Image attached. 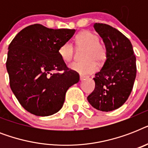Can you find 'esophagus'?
Masks as SVG:
<instances>
[{"label": "esophagus", "instance_id": "34e87169", "mask_svg": "<svg viewBox=\"0 0 148 148\" xmlns=\"http://www.w3.org/2000/svg\"><path fill=\"white\" fill-rule=\"evenodd\" d=\"M87 78H88V77L87 76H83V75H81V76H80V81H84V80H85V79Z\"/></svg>", "mask_w": 148, "mask_h": 148}]
</instances>
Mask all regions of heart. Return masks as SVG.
<instances>
[{
	"mask_svg": "<svg viewBox=\"0 0 148 148\" xmlns=\"http://www.w3.org/2000/svg\"><path fill=\"white\" fill-rule=\"evenodd\" d=\"M99 37L90 31H84L77 38V45L78 47H85L84 53V61L72 62L69 68L72 71L80 74H90L97 69V63H101L106 58V49L101 43ZM59 54L63 60L68 62L74 55V47L71 43L67 42L59 49Z\"/></svg>",
	"mask_w": 148,
	"mask_h": 148,
	"instance_id": "heart-1",
	"label": "heart"
}]
</instances>
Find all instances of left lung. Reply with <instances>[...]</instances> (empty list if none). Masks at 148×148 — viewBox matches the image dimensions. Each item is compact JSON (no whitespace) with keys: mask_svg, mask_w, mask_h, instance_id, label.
<instances>
[{"mask_svg":"<svg viewBox=\"0 0 148 148\" xmlns=\"http://www.w3.org/2000/svg\"><path fill=\"white\" fill-rule=\"evenodd\" d=\"M94 27L105 45L107 59L95 74V88L88 101L95 109L108 112L121 107L131 95L137 74L136 58L131 41L118 30L100 23Z\"/></svg>","mask_w":148,"mask_h":148,"instance_id":"8db88e82","label":"left lung"}]
</instances>
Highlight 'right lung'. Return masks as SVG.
<instances>
[{
	"instance_id": "add662e5",
	"label": "right lung",
	"mask_w": 148,
	"mask_h": 148,
	"mask_svg": "<svg viewBox=\"0 0 148 148\" xmlns=\"http://www.w3.org/2000/svg\"><path fill=\"white\" fill-rule=\"evenodd\" d=\"M74 33V29L36 24L23 29L10 42L6 62L10 88L28 112L42 117L58 112L68 88L79 81L78 74L67 68L59 54Z\"/></svg>"
}]
</instances>
